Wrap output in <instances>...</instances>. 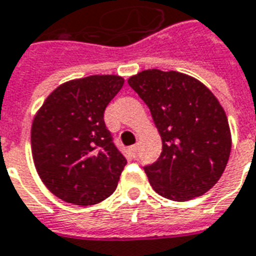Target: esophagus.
<instances>
[{
	"label": "esophagus",
	"instance_id": "34e87169",
	"mask_svg": "<svg viewBox=\"0 0 256 256\" xmlns=\"http://www.w3.org/2000/svg\"><path fill=\"white\" fill-rule=\"evenodd\" d=\"M139 148H140L139 144H134V146L130 147V151H132V154H134V156H136V155L139 154Z\"/></svg>",
	"mask_w": 256,
	"mask_h": 256
}]
</instances>
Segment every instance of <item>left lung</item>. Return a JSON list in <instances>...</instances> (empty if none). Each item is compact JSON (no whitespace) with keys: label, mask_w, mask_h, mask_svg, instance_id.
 <instances>
[{"label":"left lung","mask_w":256,"mask_h":256,"mask_svg":"<svg viewBox=\"0 0 256 256\" xmlns=\"http://www.w3.org/2000/svg\"><path fill=\"white\" fill-rule=\"evenodd\" d=\"M128 84L162 136L156 162L144 166L152 189L172 201L200 197L216 185L230 154L226 112L200 80L176 71L144 70Z\"/></svg>","instance_id":"obj_1"}]
</instances>
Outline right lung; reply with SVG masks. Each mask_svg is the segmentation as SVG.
Wrapping results in <instances>:
<instances>
[{
  "mask_svg": "<svg viewBox=\"0 0 256 256\" xmlns=\"http://www.w3.org/2000/svg\"><path fill=\"white\" fill-rule=\"evenodd\" d=\"M118 76L60 84L34 116V162L44 185L63 201L88 206L116 190L126 159L113 143L104 112L122 88Z\"/></svg>",
  "mask_w": 256,
  "mask_h": 256,
  "instance_id": "1",
  "label": "right lung"
}]
</instances>
